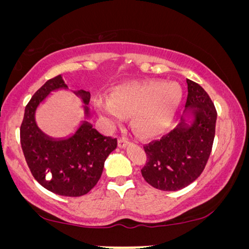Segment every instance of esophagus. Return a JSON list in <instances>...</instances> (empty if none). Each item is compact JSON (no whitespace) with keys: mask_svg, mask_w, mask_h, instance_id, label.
<instances>
[{"mask_svg":"<svg viewBox=\"0 0 249 249\" xmlns=\"http://www.w3.org/2000/svg\"><path fill=\"white\" fill-rule=\"evenodd\" d=\"M118 145H119V147H120V148H125L127 146L130 145V142L128 141V138L121 137V138L118 139Z\"/></svg>","mask_w":249,"mask_h":249,"instance_id":"1","label":"esophagus"}]
</instances>
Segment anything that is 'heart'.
I'll list each match as a JSON object with an SVG mask.
<instances>
[{"label":"heart","instance_id":"b5f03b06","mask_svg":"<svg viewBox=\"0 0 249 249\" xmlns=\"http://www.w3.org/2000/svg\"><path fill=\"white\" fill-rule=\"evenodd\" d=\"M182 102V89L162 80L131 81L114 87L110 98L98 97L96 107L111 122L131 115V124L142 137H155L172 124Z\"/></svg>","mask_w":249,"mask_h":249}]
</instances>
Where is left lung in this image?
<instances>
[{"mask_svg": "<svg viewBox=\"0 0 249 249\" xmlns=\"http://www.w3.org/2000/svg\"><path fill=\"white\" fill-rule=\"evenodd\" d=\"M188 97L178 125L160 141L144 146L147 155L142 176L156 189L176 192L200 176L212 151L216 110L209 94L187 79Z\"/></svg>", "mask_w": 249, "mask_h": 249, "instance_id": "8db88e82", "label": "left lung"}]
</instances>
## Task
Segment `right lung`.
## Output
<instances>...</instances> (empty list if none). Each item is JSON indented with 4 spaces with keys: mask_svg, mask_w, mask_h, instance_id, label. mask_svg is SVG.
<instances>
[{
    "mask_svg": "<svg viewBox=\"0 0 249 249\" xmlns=\"http://www.w3.org/2000/svg\"><path fill=\"white\" fill-rule=\"evenodd\" d=\"M69 90L63 77L47 80L25 108L20 142L26 162L39 185L60 196L87 194L100 180L104 162L117 148V139L101 135L90 124L89 91L72 90L84 103V119L67 137H51L38 127L36 112L51 93Z\"/></svg>",
    "mask_w": 249,
    "mask_h": 249,
    "instance_id": "add662e5",
    "label": "right lung"
}]
</instances>
